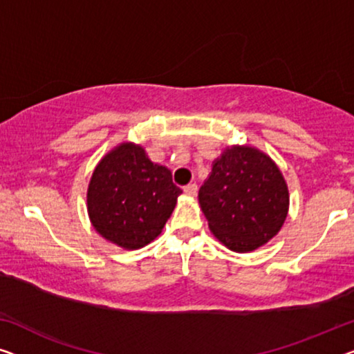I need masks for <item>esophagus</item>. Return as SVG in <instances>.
I'll list each match as a JSON object with an SVG mask.
<instances>
[{
	"instance_id": "obj_1",
	"label": "esophagus",
	"mask_w": 354,
	"mask_h": 354,
	"mask_svg": "<svg viewBox=\"0 0 354 354\" xmlns=\"http://www.w3.org/2000/svg\"><path fill=\"white\" fill-rule=\"evenodd\" d=\"M184 192H186L187 195H192V197H195V195H197V192H198L197 184H187V186L184 187Z\"/></svg>"
}]
</instances>
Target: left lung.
I'll return each mask as SVG.
<instances>
[{
    "instance_id": "left-lung-1",
    "label": "left lung",
    "mask_w": 354,
    "mask_h": 354,
    "mask_svg": "<svg viewBox=\"0 0 354 354\" xmlns=\"http://www.w3.org/2000/svg\"><path fill=\"white\" fill-rule=\"evenodd\" d=\"M198 202L216 239L236 252L262 246L288 216V186L270 157L232 147L213 163Z\"/></svg>"
}]
</instances>
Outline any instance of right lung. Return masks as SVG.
Returning a JSON list of instances; mask_svg holds the SVG:
<instances>
[{
	"mask_svg": "<svg viewBox=\"0 0 354 354\" xmlns=\"http://www.w3.org/2000/svg\"><path fill=\"white\" fill-rule=\"evenodd\" d=\"M181 192L168 168L152 163L141 146L124 143L95 168L88 216L104 239L138 250L160 234Z\"/></svg>",
	"mask_w": 354,
	"mask_h": 354,
	"instance_id": "right-lung-1",
	"label": "right lung"
}]
</instances>
